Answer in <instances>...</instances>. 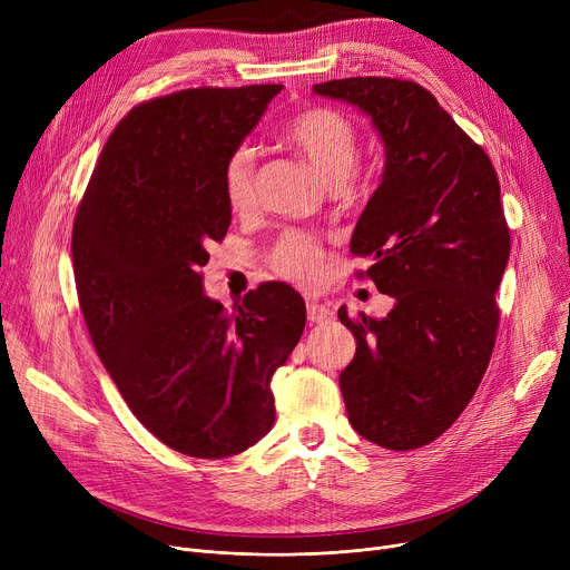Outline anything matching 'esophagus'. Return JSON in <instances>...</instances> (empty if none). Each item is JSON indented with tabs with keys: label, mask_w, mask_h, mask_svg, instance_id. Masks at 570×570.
I'll return each instance as SVG.
<instances>
[{
	"label": "esophagus",
	"mask_w": 570,
	"mask_h": 570,
	"mask_svg": "<svg viewBox=\"0 0 570 570\" xmlns=\"http://www.w3.org/2000/svg\"><path fill=\"white\" fill-rule=\"evenodd\" d=\"M307 318L312 323H327L335 318V312L331 305H321L316 301H307Z\"/></svg>",
	"instance_id": "1"
}]
</instances>
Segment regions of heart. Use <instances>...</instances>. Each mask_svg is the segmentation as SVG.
Returning <instances> with one entry per match:
<instances>
[{"instance_id":"b5f03b06","label":"heart","mask_w":570,"mask_h":570,"mask_svg":"<svg viewBox=\"0 0 570 570\" xmlns=\"http://www.w3.org/2000/svg\"><path fill=\"white\" fill-rule=\"evenodd\" d=\"M286 142L327 187L342 185L361 157L355 127L348 117L333 108H309L293 117L286 127ZM254 149L239 145L222 168L224 198L235 213H245L254 205ZM323 256V245L314 235L288 230L269 252V265L286 279L309 284L318 277Z\"/></svg>"}]
</instances>
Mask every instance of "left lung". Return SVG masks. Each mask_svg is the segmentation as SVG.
<instances>
[{"label":"left lung","instance_id":"obj_1","mask_svg":"<svg viewBox=\"0 0 570 570\" xmlns=\"http://www.w3.org/2000/svg\"><path fill=\"white\" fill-rule=\"evenodd\" d=\"M314 92L367 112L385 149L351 254L372 261L357 275L395 307L383 318L337 312L355 337L340 374L348 423L387 451H413L458 421L490 365L511 254L499 177L417 82L342 78Z\"/></svg>","mask_w":570,"mask_h":570}]
</instances>
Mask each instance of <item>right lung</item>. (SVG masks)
Instances as JSON below:
<instances>
[{
    "mask_svg": "<svg viewBox=\"0 0 570 570\" xmlns=\"http://www.w3.org/2000/svg\"><path fill=\"white\" fill-rule=\"evenodd\" d=\"M279 92L196 87L131 108L73 222L78 303L101 363L138 421L189 458L237 455L269 432V381L305 331L288 284H261L228 314L200 275L230 226L222 168Z\"/></svg>",
    "mask_w": 570,
    "mask_h": 570,
    "instance_id": "add662e5",
    "label": "right lung"
}]
</instances>
